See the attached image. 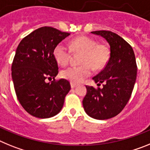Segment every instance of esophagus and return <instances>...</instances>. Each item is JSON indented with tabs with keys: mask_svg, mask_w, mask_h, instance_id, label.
Returning a JSON list of instances; mask_svg holds the SVG:
<instances>
[{
	"mask_svg": "<svg viewBox=\"0 0 150 150\" xmlns=\"http://www.w3.org/2000/svg\"><path fill=\"white\" fill-rule=\"evenodd\" d=\"M71 88H74L76 86V83H71Z\"/></svg>",
	"mask_w": 150,
	"mask_h": 150,
	"instance_id": "esophagus-1",
	"label": "esophagus"
}]
</instances>
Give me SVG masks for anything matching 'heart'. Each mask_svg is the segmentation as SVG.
<instances>
[{"label":"heart","mask_w":150,"mask_h":150,"mask_svg":"<svg viewBox=\"0 0 150 150\" xmlns=\"http://www.w3.org/2000/svg\"><path fill=\"white\" fill-rule=\"evenodd\" d=\"M72 52H81L79 66H71L61 73L62 77L71 83H81L91 74V67L95 70L104 67L109 59L110 51L106 45L97 43L96 40L86 36L72 40L69 46L63 43L57 44L53 50V56L61 66L70 62Z\"/></svg>","instance_id":"1"}]
</instances>
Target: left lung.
Segmentation results:
<instances>
[{
	"label": "left lung",
	"mask_w": 150,
	"mask_h": 150,
	"mask_svg": "<svg viewBox=\"0 0 150 150\" xmlns=\"http://www.w3.org/2000/svg\"><path fill=\"white\" fill-rule=\"evenodd\" d=\"M91 33L107 41L110 54L104 68L92 78L98 86L103 83V88L86 86L83 105L90 117L108 120L119 114L129 100L137 77V64L133 49L120 36L110 30Z\"/></svg>",
	"instance_id": "1"
}]
</instances>
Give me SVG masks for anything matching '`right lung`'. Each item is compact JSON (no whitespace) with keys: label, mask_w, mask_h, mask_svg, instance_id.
Wrapping results in <instances>:
<instances>
[{"label":"right lung","mask_w":150,"mask_h":150,"mask_svg":"<svg viewBox=\"0 0 150 150\" xmlns=\"http://www.w3.org/2000/svg\"><path fill=\"white\" fill-rule=\"evenodd\" d=\"M69 35L45 26L24 38L17 47L12 64V79L18 101L31 116L52 117L63 107L71 85L67 79H55L59 67L53 50ZM46 79L54 81L47 83Z\"/></svg>","instance_id":"right-lung-1"}]
</instances>
